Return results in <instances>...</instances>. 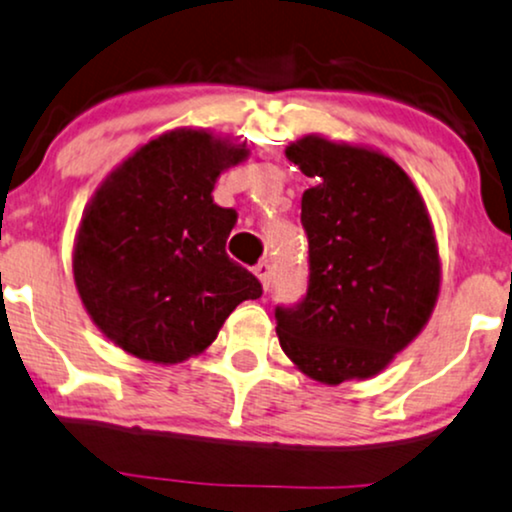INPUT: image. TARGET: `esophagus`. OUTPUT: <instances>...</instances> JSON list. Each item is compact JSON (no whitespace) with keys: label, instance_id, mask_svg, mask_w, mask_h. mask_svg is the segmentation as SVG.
I'll return each mask as SVG.
<instances>
[{"label":"esophagus","instance_id":"esophagus-1","mask_svg":"<svg viewBox=\"0 0 512 512\" xmlns=\"http://www.w3.org/2000/svg\"><path fill=\"white\" fill-rule=\"evenodd\" d=\"M254 273H256L258 280H261L263 289H268L270 282H273V268H270V263H266V261L258 263V266L254 268Z\"/></svg>","mask_w":512,"mask_h":512}]
</instances>
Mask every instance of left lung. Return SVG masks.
<instances>
[{"label": "left lung", "mask_w": 512, "mask_h": 512, "mask_svg": "<svg viewBox=\"0 0 512 512\" xmlns=\"http://www.w3.org/2000/svg\"><path fill=\"white\" fill-rule=\"evenodd\" d=\"M313 178L301 197L308 292L277 308L282 351L306 377L337 387L380 375L437 306L441 258L418 187L394 159L306 135L285 149Z\"/></svg>", "instance_id": "8db88e82"}]
</instances>
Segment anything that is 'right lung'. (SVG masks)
Wrapping results in <instances>:
<instances>
[{"label":"right lung","mask_w":512,"mask_h":512,"mask_svg":"<svg viewBox=\"0 0 512 512\" xmlns=\"http://www.w3.org/2000/svg\"><path fill=\"white\" fill-rule=\"evenodd\" d=\"M249 147L175 128L106 175L82 213L73 280L92 323L130 356L173 365L199 356L261 282L225 254L237 223L211 192Z\"/></svg>","instance_id":"add662e5"}]
</instances>
